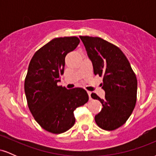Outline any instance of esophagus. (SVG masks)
Listing matches in <instances>:
<instances>
[{
  "label": "esophagus",
  "instance_id": "1",
  "mask_svg": "<svg viewBox=\"0 0 156 156\" xmlns=\"http://www.w3.org/2000/svg\"><path fill=\"white\" fill-rule=\"evenodd\" d=\"M87 93H88V95H89V100H92V98H91V94H92V92H89V91H87Z\"/></svg>",
  "mask_w": 156,
  "mask_h": 156
}]
</instances>
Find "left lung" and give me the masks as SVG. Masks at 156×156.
Returning a JSON list of instances; mask_svg holds the SVG:
<instances>
[{
  "label": "left lung",
  "mask_w": 156,
  "mask_h": 156,
  "mask_svg": "<svg viewBox=\"0 0 156 156\" xmlns=\"http://www.w3.org/2000/svg\"><path fill=\"white\" fill-rule=\"evenodd\" d=\"M80 38L92 62L94 75L103 77L104 99L94 93L91 94L103 105L94 119L102 129L115 130L125 124L135 107L136 77L128 58L117 46L100 37L80 36Z\"/></svg>",
  "instance_id": "left-lung-1"
}]
</instances>
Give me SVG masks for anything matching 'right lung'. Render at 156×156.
Listing matches in <instances>:
<instances>
[{"instance_id": "add662e5", "label": "right lung", "mask_w": 156, "mask_h": 156, "mask_svg": "<svg viewBox=\"0 0 156 156\" xmlns=\"http://www.w3.org/2000/svg\"><path fill=\"white\" fill-rule=\"evenodd\" d=\"M79 42L76 37L52 39L36 52L28 66L24 84L28 108L38 124L52 133L72 128L75 109L89 101L83 89H67L57 85L64 74L66 55Z\"/></svg>"}]
</instances>
